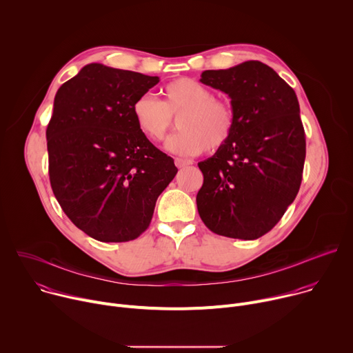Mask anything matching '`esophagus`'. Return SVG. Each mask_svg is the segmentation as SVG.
Returning <instances> with one entry per match:
<instances>
[{
  "mask_svg": "<svg viewBox=\"0 0 353 353\" xmlns=\"http://www.w3.org/2000/svg\"><path fill=\"white\" fill-rule=\"evenodd\" d=\"M174 163H176V166H177L179 169H181V168H185V166H190V165H192V161H190V159H181V158H176Z\"/></svg>",
  "mask_w": 353,
  "mask_h": 353,
  "instance_id": "1",
  "label": "esophagus"
}]
</instances>
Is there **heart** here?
<instances>
[{
    "mask_svg": "<svg viewBox=\"0 0 353 353\" xmlns=\"http://www.w3.org/2000/svg\"><path fill=\"white\" fill-rule=\"evenodd\" d=\"M162 94V102L143 94L132 103L135 124L146 138L162 141L173 127V117H179L181 131L166 142L170 152H216L229 142L236 128V112L229 100L214 97L210 88L191 78L166 83Z\"/></svg>",
    "mask_w": 353,
    "mask_h": 353,
    "instance_id": "b5f03b06",
    "label": "heart"
}]
</instances>
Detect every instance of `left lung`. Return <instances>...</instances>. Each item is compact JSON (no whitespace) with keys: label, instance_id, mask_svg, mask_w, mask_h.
<instances>
[{"label":"left lung","instance_id":"obj_1","mask_svg":"<svg viewBox=\"0 0 353 353\" xmlns=\"http://www.w3.org/2000/svg\"><path fill=\"white\" fill-rule=\"evenodd\" d=\"M199 81L230 97L236 128L198 163L204 174L198 214L216 234L259 239L281 221L303 176L306 138L296 93L261 61L208 70Z\"/></svg>","mask_w":353,"mask_h":353}]
</instances>
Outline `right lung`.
Returning <instances> with one entry per match:
<instances>
[{
	"instance_id": "1",
	"label": "right lung",
	"mask_w": 353,
	"mask_h": 353,
	"mask_svg": "<svg viewBox=\"0 0 353 353\" xmlns=\"http://www.w3.org/2000/svg\"><path fill=\"white\" fill-rule=\"evenodd\" d=\"M159 82L103 64L85 65L60 86L46 130L53 192L71 222L105 243L137 239L174 161L137 127L132 103Z\"/></svg>"
}]
</instances>
